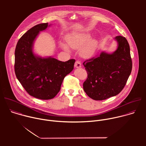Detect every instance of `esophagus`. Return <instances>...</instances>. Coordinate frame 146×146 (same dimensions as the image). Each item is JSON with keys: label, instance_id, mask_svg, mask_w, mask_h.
<instances>
[{"label": "esophagus", "instance_id": "obj_1", "mask_svg": "<svg viewBox=\"0 0 146 146\" xmlns=\"http://www.w3.org/2000/svg\"><path fill=\"white\" fill-rule=\"evenodd\" d=\"M74 67L76 68H79L81 67V62L79 60H77L75 64H74Z\"/></svg>", "mask_w": 146, "mask_h": 146}]
</instances>
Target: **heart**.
Segmentation results:
<instances>
[{"label": "heart", "mask_w": 146, "mask_h": 146, "mask_svg": "<svg viewBox=\"0 0 146 146\" xmlns=\"http://www.w3.org/2000/svg\"><path fill=\"white\" fill-rule=\"evenodd\" d=\"M91 35L88 33H70L66 36L67 44L60 43L61 47L69 51V47L74 50H80V55L84 58H91L95 53L98 41L91 38Z\"/></svg>", "instance_id": "heart-1"}]
</instances>
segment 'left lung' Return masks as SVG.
<instances>
[{"instance_id": "1", "label": "left lung", "mask_w": 146, "mask_h": 146, "mask_svg": "<svg viewBox=\"0 0 146 146\" xmlns=\"http://www.w3.org/2000/svg\"><path fill=\"white\" fill-rule=\"evenodd\" d=\"M117 43L112 53L102 51L84 62L88 78L83 83L87 95L95 100H102L118 95L131 74L132 62L130 47L125 37H114Z\"/></svg>"}]
</instances>
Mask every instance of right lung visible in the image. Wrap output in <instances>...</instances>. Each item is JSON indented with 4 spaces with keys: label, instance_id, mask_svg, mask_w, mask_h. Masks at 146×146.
Instances as JSON below:
<instances>
[{
    "label": "right lung",
    "instance_id": "obj_1",
    "mask_svg": "<svg viewBox=\"0 0 146 146\" xmlns=\"http://www.w3.org/2000/svg\"><path fill=\"white\" fill-rule=\"evenodd\" d=\"M50 25L43 23L32 27L19 39L15 50L17 79L31 96L42 100L52 99L57 95L65 77L74 69L75 62L73 59L62 62L33 52V44L40 32Z\"/></svg>",
    "mask_w": 146,
    "mask_h": 146
}]
</instances>
